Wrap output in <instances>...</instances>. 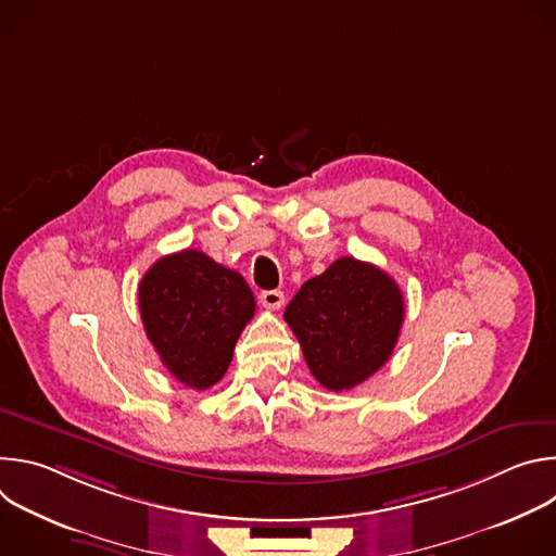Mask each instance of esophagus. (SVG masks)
<instances>
[{"label":"esophagus","mask_w":556,"mask_h":556,"mask_svg":"<svg viewBox=\"0 0 556 556\" xmlns=\"http://www.w3.org/2000/svg\"><path fill=\"white\" fill-rule=\"evenodd\" d=\"M260 301H262V305L268 307V309H279V307L283 305L286 296H283L281 290H264V292L260 294Z\"/></svg>","instance_id":"1"}]
</instances>
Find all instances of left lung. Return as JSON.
Listing matches in <instances>:
<instances>
[{"instance_id":"obj_1","label":"left lung","mask_w":556,"mask_h":556,"mask_svg":"<svg viewBox=\"0 0 556 556\" xmlns=\"http://www.w3.org/2000/svg\"><path fill=\"white\" fill-rule=\"evenodd\" d=\"M283 319L312 376L330 391H343L389 361L403 328L405 301L399 283L378 266L341 257L301 286Z\"/></svg>"}]
</instances>
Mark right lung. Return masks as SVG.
Returning a JSON list of instances; mask_svg holds the SVG:
<instances>
[{
	"mask_svg": "<svg viewBox=\"0 0 556 556\" xmlns=\"http://www.w3.org/2000/svg\"><path fill=\"white\" fill-rule=\"evenodd\" d=\"M147 339L176 380L213 387L255 314V296L235 273L195 249L157 260L138 286Z\"/></svg>",
	"mask_w": 556,
	"mask_h": 556,
	"instance_id": "obj_1",
	"label": "right lung"
}]
</instances>
